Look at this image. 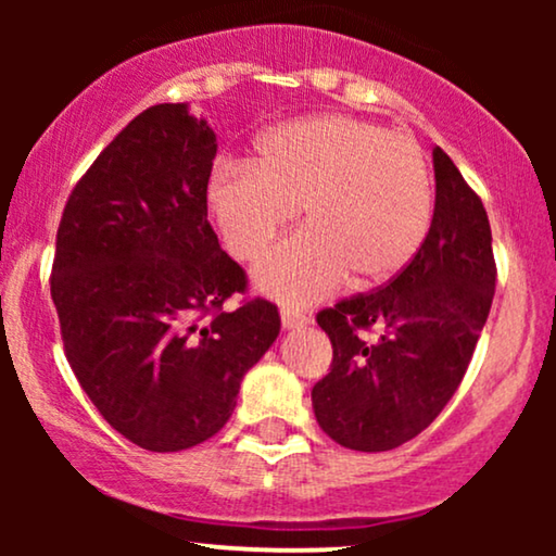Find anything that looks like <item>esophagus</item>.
Listing matches in <instances>:
<instances>
[{"mask_svg": "<svg viewBox=\"0 0 556 556\" xmlns=\"http://www.w3.org/2000/svg\"><path fill=\"white\" fill-rule=\"evenodd\" d=\"M308 321H311L308 316H303V314H299V311H293V308H283V311H280V324H283L286 331L303 329V326H306Z\"/></svg>", "mask_w": 556, "mask_h": 556, "instance_id": "34e87169", "label": "esophagus"}]
</instances>
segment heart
Masks as SVG:
<instances>
[{
  "label": "heart",
  "instance_id": "heart-1",
  "mask_svg": "<svg viewBox=\"0 0 556 556\" xmlns=\"http://www.w3.org/2000/svg\"><path fill=\"white\" fill-rule=\"evenodd\" d=\"M299 207L308 227L257 263V291L306 306L349 276L354 286H382L430 232L425 151L369 121L314 116L270 128L250 164H223L210 177V219L235 261H257Z\"/></svg>",
  "mask_w": 556,
  "mask_h": 556
}]
</instances>
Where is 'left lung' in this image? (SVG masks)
I'll list each match as a JSON object with an SVG mask.
<instances>
[{
    "mask_svg": "<svg viewBox=\"0 0 556 556\" xmlns=\"http://www.w3.org/2000/svg\"><path fill=\"white\" fill-rule=\"evenodd\" d=\"M435 212L420 253L371 293L318 311L331 371L311 390L321 430L362 453L392 451L428 428L458 390L496 291L483 202L432 149ZM383 331L367 342L361 329Z\"/></svg>",
    "mask_w": 556,
    "mask_h": 556,
    "instance_id": "1",
    "label": "left lung"
}]
</instances>
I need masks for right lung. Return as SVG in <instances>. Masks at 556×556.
<instances>
[{
  "label": "right lung",
  "mask_w": 556,
  "mask_h": 556,
  "mask_svg": "<svg viewBox=\"0 0 556 556\" xmlns=\"http://www.w3.org/2000/svg\"><path fill=\"white\" fill-rule=\"evenodd\" d=\"M215 154L187 103L151 105L83 174L58 227L50 293L67 362L103 420L151 453L223 430L280 331L270 301L223 311L248 280L207 223Z\"/></svg>",
  "instance_id": "right-lung-1"
}]
</instances>
